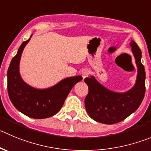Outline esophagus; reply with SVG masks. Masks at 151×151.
I'll use <instances>...</instances> for the list:
<instances>
[{"label": "esophagus", "instance_id": "1", "mask_svg": "<svg viewBox=\"0 0 151 151\" xmlns=\"http://www.w3.org/2000/svg\"><path fill=\"white\" fill-rule=\"evenodd\" d=\"M81 74H82L83 78L85 79L86 77H87L88 75H89V71H88V70H86V69H85V70H83V71L81 72Z\"/></svg>", "mask_w": 151, "mask_h": 151}]
</instances>
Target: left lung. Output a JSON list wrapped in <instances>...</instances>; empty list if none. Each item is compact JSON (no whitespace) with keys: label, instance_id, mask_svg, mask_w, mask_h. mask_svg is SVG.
<instances>
[{"label":"left lung","instance_id":"obj_1","mask_svg":"<svg viewBox=\"0 0 151 151\" xmlns=\"http://www.w3.org/2000/svg\"><path fill=\"white\" fill-rule=\"evenodd\" d=\"M130 47L137 65L138 73L134 86L124 93L108 89L93 76L84 80L88 93L85 99L87 113L93 120L105 124H113L124 120L142 104L145 94V71L142 64V51L134 41Z\"/></svg>","mask_w":151,"mask_h":151}]
</instances>
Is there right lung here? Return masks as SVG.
Listing matches in <instances>:
<instances>
[{"label": "right lung", "mask_w": 151, "mask_h": 151, "mask_svg": "<svg viewBox=\"0 0 151 151\" xmlns=\"http://www.w3.org/2000/svg\"><path fill=\"white\" fill-rule=\"evenodd\" d=\"M30 38L22 44L9 65L7 71L8 94L14 106L27 116L36 119L50 118L60 110L71 88L83 77H68L45 89H38L27 84L19 73V63L24 48Z\"/></svg>", "instance_id": "obj_1"}]
</instances>
